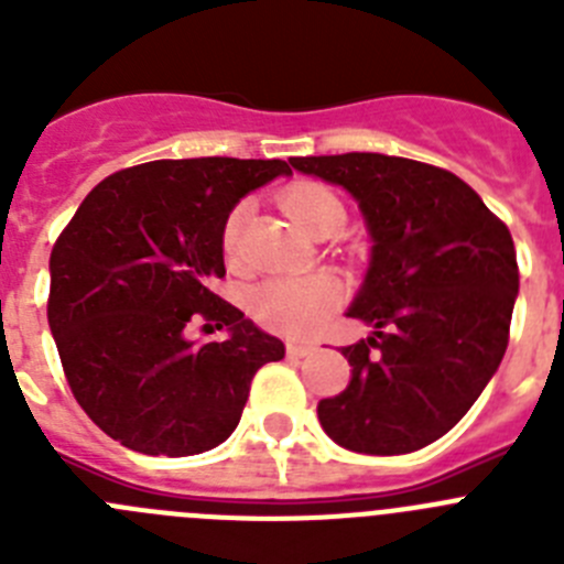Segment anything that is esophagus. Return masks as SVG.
<instances>
[{
	"instance_id": "1",
	"label": "esophagus",
	"mask_w": 564,
	"mask_h": 564,
	"mask_svg": "<svg viewBox=\"0 0 564 564\" xmlns=\"http://www.w3.org/2000/svg\"><path fill=\"white\" fill-rule=\"evenodd\" d=\"M313 350H316L313 344H296V341L288 344V356L291 358H305V356H311Z\"/></svg>"
}]
</instances>
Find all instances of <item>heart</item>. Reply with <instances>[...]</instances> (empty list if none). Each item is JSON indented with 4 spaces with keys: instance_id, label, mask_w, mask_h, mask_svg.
<instances>
[{
    "instance_id": "1",
    "label": "heart",
    "mask_w": 564,
    "mask_h": 564,
    "mask_svg": "<svg viewBox=\"0 0 564 564\" xmlns=\"http://www.w3.org/2000/svg\"><path fill=\"white\" fill-rule=\"evenodd\" d=\"M288 217L296 223L305 234H313L325 223H344V206L336 194L327 188L313 186H293L282 197ZM239 228H242V208L228 217L226 231H223V246L228 257L237 253ZM338 282L330 273H307V276H279L268 279L253 291L251 307L262 325L273 327L288 336H311L322 322L338 305Z\"/></svg>"
}]
</instances>
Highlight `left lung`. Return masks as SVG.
<instances>
[{
  "instance_id": "8db88e82",
  "label": "left lung",
  "mask_w": 564,
  "mask_h": 564,
  "mask_svg": "<svg viewBox=\"0 0 564 564\" xmlns=\"http://www.w3.org/2000/svg\"><path fill=\"white\" fill-rule=\"evenodd\" d=\"M291 166L350 194L372 242L347 307L372 330L341 350L352 376L318 401L322 430L361 455L423 449L471 410L506 356L514 239L475 188L430 163L350 152Z\"/></svg>"
}]
</instances>
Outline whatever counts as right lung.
Returning a JSON list of instances; mask_svg holds the SVG:
<instances>
[{
	"instance_id": "1",
	"label": "right lung",
	"mask_w": 564,
	"mask_h": 564,
	"mask_svg": "<svg viewBox=\"0 0 564 564\" xmlns=\"http://www.w3.org/2000/svg\"><path fill=\"white\" fill-rule=\"evenodd\" d=\"M285 161L186 158L109 174L50 253L47 322L89 421L141 455L186 457L237 430L251 378L285 356L214 282L228 214ZM203 317L223 343H194Z\"/></svg>"
}]
</instances>
